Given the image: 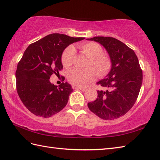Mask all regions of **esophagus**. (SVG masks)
<instances>
[{"instance_id":"obj_1","label":"esophagus","mask_w":160,"mask_h":160,"mask_svg":"<svg viewBox=\"0 0 160 160\" xmlns=\"http://www.w3.org/2000/svg\"><path fill=\"white\" fill-rule=\"evenodd\" d=\"M73 89H80L82 91H85L87 90L86 87H78V86H73Z\"/></svg>"}]
</instances>
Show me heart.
Segmentation results:
<instances>
[{
  "label": "heart",
  "instance_id": "1",
  "mask_svg": "<svg viewBox=\"0 0 160 160\" xmlns=\"http://www.w3.org/2000/svg\"><path fill=\"white\" fill-rule=\"evenodd\" d=\"M78 49L89 58L87 67L92 68H88L84 70L78 69L71 70L67 78L71 84L78 87H84L96 78V73L98 76L102 77L108 73L111 67V60L107 56L103 55V49L99 44L94 42L83 43L78 45ZM74 56L73 47H68L62 55L63 66L68 68L72 65Z\"/></svg>",
  "mask_w": 160,
  "mask_h": 160
}]
</instances>
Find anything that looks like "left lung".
<instances>
[{"instance_id": "1", "label": "left lung", "mask_w": 160, "mask_h": 160, "mask_svg": "<svg viewBox=\"0 0 160 160\" xmlns=\"http://www.w3.org/2000/svg\"><path fill=\"white\" fill-rule=\"evenodd\" d=\"M88 40L99 42L109 55L111 69L97 82L106 89L98 91L96 100L88 107L97 116L111 120L123 116L133 106L142 84V71L134 51L112 37L96 36Z\"/></svg>"}]
</instances>
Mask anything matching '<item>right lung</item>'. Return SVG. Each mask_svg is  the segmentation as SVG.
Instances as JSON below:
<instances>
[{"label":"right lung","mask_w":160,"mask_h":160,"mask_svg":"<svg viewBox=\"0 0 160 160\" xmlns=\"http://www.w3.org/2000/svg\"><path fill=\"white\" fill-rule=\"evenodd\" d=\"M84 38L52 33L26 49L16 71V89L22 102L37 116L49 118L66 106L73 89L67 82L58 87L49 81L62 69V54L67 47Z\"/></svg>","instance_id":"right-lung-1"}]
</instances>
